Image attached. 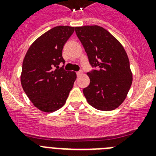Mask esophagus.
<instances>
[{
	"instance_id": "34e87169",
	"label": "esophagus",
	"mask_w": 156,
	"mask_h": 156,
	"mask_svg": "<svg viewBox=\"0 0 156 156\" xmlns=\"http://www.w3.org/2000/svg\"><path fill=\"white\" fill-rule=\"evenodd\" d=\"M83 74V72L82 71H78L76 72V75L77 76H81Z\"/></svg>"
}]
</instances>
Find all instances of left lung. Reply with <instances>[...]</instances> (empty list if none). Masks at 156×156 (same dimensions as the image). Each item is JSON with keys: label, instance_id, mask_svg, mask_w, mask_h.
I'll use <instances>...</instances> for the list:
<instances>
[{"label": "left lung", "instance_id": "8db88e82", "mask_svg": "<svg viewBox=\"0 0 156 156\" xmlns=\"http://www.w3.org/2000/svg\"><path fill=\"white\" fill-rule=\"evenodd\" d=\"M93 68L87 73L90 84L83 90L87 102L98 110L118 108L132 84V73L126 51L117 39L103 27H75Z\"/></svg>", "mask_w": 156, "mask_h": 156}]
</instances>
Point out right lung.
I'll list each match as a JSON object with an SVG mask.
<instances>
[{"instance_id":"obj_1","label":"right lung","mask_w":156,"mask_h":156,"mask_svg":"<svg viewBox=\"0 0 156 156\" xmlns=\"http://www.w3.org/2000/svg\"><path fill=\"white\" fill-rule=\"evenodd\" d=\"M75 27L58 26L38 37L27 51L23 62L21 83L35 107L52 112L65 105L76 79L74 72L59 67L65 64L63 46Z\"/></svg>"}]
</instances>
